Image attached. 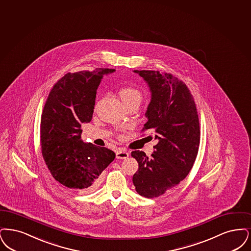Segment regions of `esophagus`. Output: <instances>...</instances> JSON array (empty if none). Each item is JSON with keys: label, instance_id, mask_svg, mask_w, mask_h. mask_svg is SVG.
I'll return each instance as SVG.
<instances>
[{"label": "esophagus", "instance_id": "obj_1", "mask_svg": "<svg viewBox=\"0 0 251 251\" xmlns=\"http://www.w3.org/2000/svg\"><path fill=\"white\" fill-rule=\"evenodd\" d=\"M128 156H129V153L123 148H119L116 151V158L118 159H126Z\"/></svg>", "mask_w": 251, "mask_h": 251}]
</instances>
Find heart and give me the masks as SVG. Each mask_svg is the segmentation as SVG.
Wrapping results in <instances>:
<instances>
[{"mask_svg":"<svg viewBox=\"0 0 251 251\" xmlns=\"http://www.w3.org/2000/svg\"><path fill=\"white\" fill-rule=\"evenodd\" d=\"M119 95L126 107L131 105H140L143 98V94L139 88L135 86H124L120 89Z\"/></svg>","mask_w":251,"mask_h":251,"instance_id":"1","label":"heart"}]
</instances>
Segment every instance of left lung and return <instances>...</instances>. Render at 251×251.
<instances>
[{
    "label": "left lung",
    "instance_id": "obj_1",
    "mask_svg": "<svg viewBox=\"0 0 251 251\" xmlns=\"http://www.w3.org/2000/svg\"><path fill=\"white\" fill-rule=\"evenodd\" d=\"M135 72L152 92L142 132L151 131L158 142L151 157L142 151L131 153L139 163L133 184L141 196L151 199L163 195L189 174L200 146V122L194 98L183 80L154 70Z\"/></svg>",
    "mask_w": 251,
    "mask_h": 251
}]
</instances>
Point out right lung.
Returning a JSON list of instances; mask_svg holds the SVG:
<instances>
[{
    "mask_svg": "<svg viewBox=\"0 0 251 251\" xmlns=\"http://www.w3.org/2000/svg\"><path fill=\"white\" fill-rule=\"evenodd\" d=\"M114 69L66 73L50 90L40 124L41 152L56 181L80 193L93 191L115 153L81 140V124L92 120L97 89Z\"/></svg>",
    "mask_w": 251,
    "mask_h": 251,
    "instance_id": "obj_1",
    "label": "right lung"
}]
</instances>
